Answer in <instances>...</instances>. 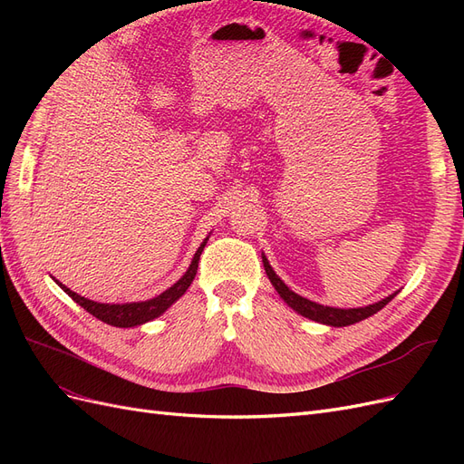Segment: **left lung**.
Here are the masks:
<instances>
[{
	"label": "left lung",
	"instance_id": "left-lung-1",
	"mask_svg": "<svg viewBox=\"0 0 464 464\" xmlns=\"http://www.w3.org/2000/svg\"><path fill=\"white\" fill-rule=\"evenodd\" d=\"M263 266H265V273L269 276V280L273 283L275 290L280 294V298H283L292 310H296L300 315L307 317V319H314L319 323H325V325H333V327H346V325H353V323H358L362 319H366L373 314H377L382 307H385L392 298L397 296L395 294H391L385 300L366 305V307H354V310H339V307H327V305H321L315 304L307 298H302L300 294L292 292L283 280L276 276V273L273 271V266L266 261V257L263 256Z\"/></svg>",
	"mask_w": 464,
	"mask_h": 464
}]
</instances>
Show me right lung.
<instances>
[{"mask_svg":"<svg viewBox=\"0 0 464 464\" xmlns=\"http://www.w3.org/2000/svg\"><path fill=\"white\" fill-rule=\"evenodd\" d=\"M208 240V237H207ZM207 240L201 244V247L198 249V254H195L188 273L181 276L174 286H170L168 290H164L160 296L147 300V302H133V304H98L92 302L89 298H82L79 294H75L73 290H69L65 285L58 283L62 286V290L65 294H69V298L73 302H77L82 310H87L91 315H94L96 319H101L108 325H114V327H135V325H143V323L162 315L168 307H170L178 298H181L186 294V290L189 288V285L193 283L195 275H198V266H199V257H201V251L207 244Z\"/></svg>","mask_w":464,"mask_h":464,"instance_id":"right-lung-1","label":"right lung"}]
</instances>
